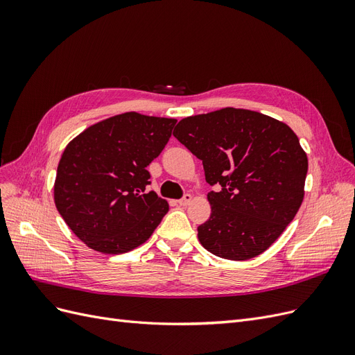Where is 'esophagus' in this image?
I'll list each match as a JSON object with an SVG mask.
<instances>
[{
	"mask_svg": "<svg viewBox=\"0 0 355 355\" xmlns=\"http://www.w3.org/2000/svg\"><path fill=\"white\" fill-rule=\"evenodd\" d=\"M192 201V196L191 194H188V192H187V194H184V197H182L178 202H179V206H188V204Z\"/></svg>",
	"mask_w": 355,
	"mask_h": 355,
	"instance_id": "34e87169",
	"label": "esophagus"
}]
</instances>
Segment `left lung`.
Segmentation results:
<instances>
[{"label": "left lung", "instance_id": "8db88e82", "mask_svg": "<svg viewBox=\"0 0 355 355\" xmlns=\"http://www.w3.org/2000/svg\"><path fill=\"white\" fill-rule=\"evenodd\" d=\"M173 136L202 161L216 191L198 240L223 259L245 261L270 247L304 200L308 158L287 124L249 110L188 116Z\"/></svg>", "mask_w": 355, "mask_h": 355}]
</instances>
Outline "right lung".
I'll return each instance as SVG.
<instances>
[{
	"mask_svg": "<svg viewBox=\"0 0 355 355\" xmlns=\"http://www.w3.org/2000/svg\"><path fill=\"white\" fill-rule=\"evenodd\" d=\"M173 118L125 112L89 127L65 148L55 202L63 220L90 249L108 254L145 243L168 211L146 191V167L171 136Z\"/></svg>",
	"mask_w": 355,
	"mask_h": 355,
	"instance_id": "right-lung-1",
	"label": "right lung"
}]
</instances>
